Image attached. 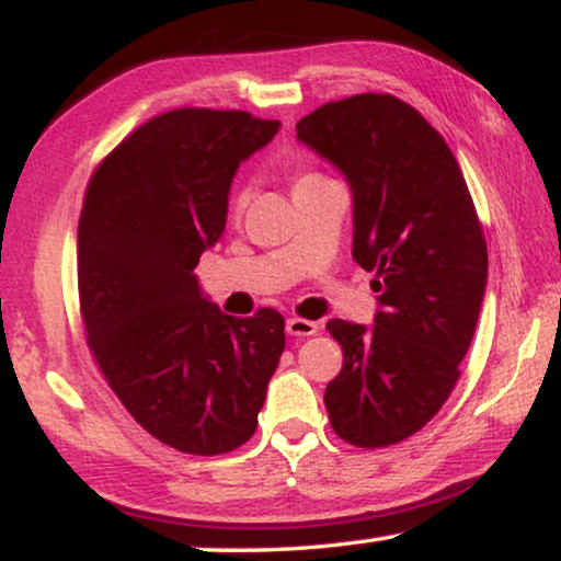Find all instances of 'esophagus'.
<instances>
[{
	"label": "esophagus",
	"mask_w": 561,
	"mask_h": 561,
	"mask_svg": "<svg viewBox=\"0 0 561 561\" xmlns=\"http://www.w3.org/2000/svg\"><path fill=\"white\" fill-rule=\"evenodd\" d=\"M286 332L290 336H313V334L319 332V324H317V321L294 317V319L286 321Z\"/></svg>",
	"instance_id": "esophagus-1"
}]
</instances>
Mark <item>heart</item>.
Here are the masks:
<instances>
[{"instance_id":"heart-1","label":"heart","mask_w":561,"mask_h":561,"mask_svg":"<svg viewBox=\"0 0 561 561\" xmlns=\"http://www.w3.org/2000/svg\"><path fill=\"white\" fill-rule=\"evenodd\" d=\"M313 179H321L319 173H311V171H304L296 175V183L294 186H298V183H306V181H313ZM250 202V188L248 186H237L232 191V196H229V211L232 214H242L244 206H248Z\"/></svg>"}]
</instances>
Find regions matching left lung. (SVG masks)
<instances>
[{
    "label": "left lung",
    "mask_w": 561,
    "mask_h": 561,
    "mask_svg": "<svg viewBox=\"0 0 561 561\" xmlns=\"http://www.w3.org/2000/svg\"><path fill=\"white\" fill-rule=\"evenodd\" d=\"M296 137L352 188V257L375 273V324L332 319L342 373L324 403L336 436L363 449L403 442L459 378L488 286V244L457 158L401 99L329 102Z\"/></svg>",
    "instance_id": "1"
}]
</instances>
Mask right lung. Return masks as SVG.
I'll use <instances>...</instances> for the list:
<instances>
[{"label": "right lung", "instance_id": "right-lung-1", "mask_svg": "<svg viewBox=\"0 0 561 561\" xmlns=\"http://www.w3.org/2000/svg\"><path fill=\"white\" fill-rule=\"evenodd\" d=\"M278 119L173 110L125 137L91 175L79 219V301L89 350L145 432L186 455L250 439L286 347L278 311H219L194 267L225 232L242 160Z\"/></svg>", "mask_w": 561, "mask_h": 561}]
</instances>
